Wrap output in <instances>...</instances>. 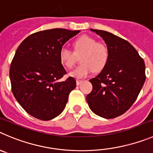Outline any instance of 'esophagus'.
I'll use <instances>...</instances> for the list:
<instances>
[{"mask_svg":"<svg viewBox=\"0 0 153 153\" xmlns=\"http://www.w3.org/2000/svg\"><path fill=\"white\" fill-rule=\"evenodd\" d=\"M81 82H82V81H81V80H76V85H79Z\"/></svg>","mask_w":153,"mask_h":153,"instance_id":"1","label":"esophagus"}]
</instances>
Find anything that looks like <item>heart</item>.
Returning a JSON list of instances; mask_svg holds the SVG:
<instances>
[{
    "mask_svg": "<svg viewBox=\"0 0 153 153\" xmlns=\"http://www.w3.org/2000/svg\"><path fill=\"white\" fill-rule=\"evenodd\" d=\"M74 52L68 48L59 51V59L66 68H72L76 61V56H80L81 65L69 73L75 78L88 76L94 70L100 72L105 67L109 59V48L106 44L97 42V39L88 35L77 38L73 43Z\"/></svg>",
    "mask_w": 153,
    "mask_h": 153,
    "instance_id": "obj_1",
    "label": "heart"
}]
</instances>
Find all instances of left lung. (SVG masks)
<instances>
[{"label": "left lung", "mask_w": 153, "mask_h": 153, "mask_svg": "<svg viewBox=\"0 0 153 153\" xmlns=\"http://www.w3.org/2000/svg\"><path fill=\"white\" fill-rule=\"evenodd\" d=\"M102 37L109 51L105 68L90 80L93 90L87 96L90 109L105 118L122 115L137 98L146 80L145 63L126 40L102 30L91 29Z\"/></svg>", "instance_id": "obj_1"}]
</instances>
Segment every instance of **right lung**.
<instances>
[{
    "label": "right lung",
    "instance_id": "right-lung-1",
    "mask_svg": "<svg viewBox=\"0 0 153 153\" xmlns=\"http://www.w3.org/2000/svg\"><path fill=\"white\" fill-rule=\"evenodd\" d=\"M79 32L65 28L40 31L27 37L17 48L10 68L11 89L31 116L48 121L65 109L76 81L72 77L60 80L67 72L59 51Z\"/></svg>",
    "mask_w": 153,
    "mask_h": 153
}]
</instances>
